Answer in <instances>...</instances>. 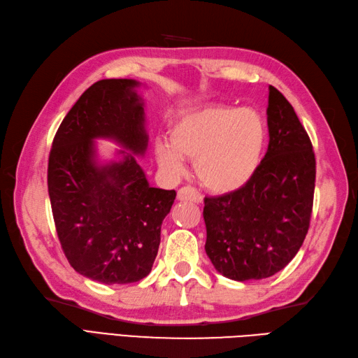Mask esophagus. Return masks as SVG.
<instances>
[{
  "mask_svg": "<svg viewBox=\"0 0 358 358\" xmlns=\"http://www.w3.org/2000/svg\"><path fill=\"white\" fill-rule=\"evenodd\" d=\"M177 198L180 199V201H192V203H201L203 201L201 194H199L196 189L190 187V186H185V187L178 189Z\"/></svg>",
  "mask_w": 358,
  "mask_h": 358,
  "instance_id": "34e87169",
  "label": "esophagus"
}]
</instances>
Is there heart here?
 Masks as SVG:
<instances>
[{
    "instance_id": "obj_1",
    "label": "heart",
    "mask_w": 358,
    "mask_h": 358,
    "mask_svg": "<svg viewBox=\"0 0 358 358\" xmlns=\"http://www.w3.org/2000/svg\"><path fill=\"white\" fill-rule=\"evenodd\" d=\"M268 141V127L253 108L210 105L182 113L157 145V162L169 173L195 160L198 180L212 192L230 194L256 176Z\"/></svg>"
}]
</instances>
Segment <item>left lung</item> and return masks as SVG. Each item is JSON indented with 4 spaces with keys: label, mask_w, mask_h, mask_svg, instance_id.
I'll list each match as a JSON object with an SVG mask.
<instances>
[{
    "label": "left lung",
    "mask_w": 358,
    "mask_h": 358,
    "mask_svg": "<svg viewBox=\"0 0 358 358\" xmlns=\"http://www.w3.org/2000/svg\"><path fill=\"white\" fill-rule=\"evenodd\" d=\"M268 149L250 182L204 198L206 253L222 276L265 279L293 259L308 234L315 157L284 94L270 85Z\"/></svg>",
    "instance_id": "8db88e82"
}]
</instances>
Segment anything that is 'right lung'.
I'll use <instances>...</instances> for the list:
<instances>
[{"label": "right lung", "mask_w": 358, "mask_h": 358, "mask_svg": "<svg viewBox=\"0 0 358 358\" xmlns=\"http://www.w3.org/2000/svg\"><path fill=\"white\" fill-rule=\"evenodd\" d=\"M134 79L91 85L65 115L48 157V195L57 238L71 267L102 284H131L151 273L162 222L176 190L151 187L136 155L148 146L143 101ZM96 138L129 150L102 165Z\"/></svg>", "instance_id": "1"}]
</instances>
